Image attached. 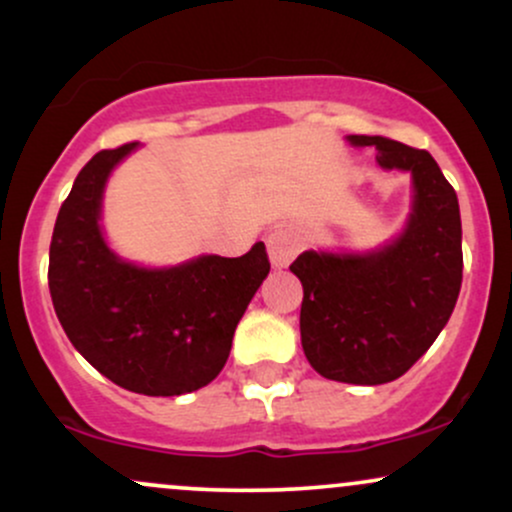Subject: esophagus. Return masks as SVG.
I'll return each mask as SVG.
<instances>
[{
  "label": "esophagus",
  "instance_id": "1",
  "mask_svg": "<svg viewBox=\"0 0 512 512\" xmlns=\"http://www.w3.org/2000/svg\"><path fill=\"white\" fill-rule=\"evenodd\" d=\"M298 250H301V238H298V233L293 231L291 226H276L269 231L267 236V252H269V262L274 264V267H286L293 257L298 255Z\"/></svg>",
  "mask_w": 512,
  "mask_h": 512
}]
</instances>
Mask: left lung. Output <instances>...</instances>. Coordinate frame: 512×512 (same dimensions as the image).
Instances as JSON below:
<instances>
[{
	"label": "left lung",
	"instance_id": "8db88e82",
	"mask_svg": "<svg viewBox=\"0 0 512 512\" xmlns=\"http://www.w3.org/2000/svg\"><path fill=\"white\" fill-rule=\"evenodd\" d=\"M375 146L378 166L411 175L404 228L361 252L305 250L291 264L303 284L301 344L327 380L383 385L426 354L448 325L462 286V221L455 190L428 151L387 137L349 134Z\"/></svg>",
	"mask_w": 512,
	"mask_h": 512
}]
</instances>
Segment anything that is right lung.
Segmentation results:
<instances>
[{"mask_svg":"<svg viewBox=\"0 0 512 512\" xmlns=\"http://www.w3.org/2000/svg\"><path fill=\"white\" fill-rule=\"evenodd\" d=\"M137 149L101 151L76 175L52 231L48 284L69 342L98 373L129 392L175 397L226 366L269 260L264 243L243 257L199 255L173 267L117 255L101 223L105 185Z\"/></svg>","mask_w":512,"mask_h":512,"instance_id":"add662e5","label":"right lung"}]
</instances>
